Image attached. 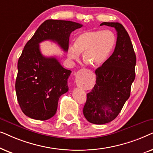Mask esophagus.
Returning <instances> with one entry per match:
<instances>
[{"instance_id": "1", "label": "esophagus", "mask_w": 153, "mask_h": 153, "mask_svg": "<svg viewBox=\"0 0 153 153\" xmlns=\"http://www.w3.org/2000/svg\"><path fill=\"white\" fill-rule=\"evenodd\" d=\"M91 72V70H88V69H82V70L79 71V72ZM76 85H78L79 87H84V86H86V85H88V83L85 78L76 79Z\"/></svg>"}]
</instances>
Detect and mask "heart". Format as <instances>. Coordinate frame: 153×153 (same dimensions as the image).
<instances>
[{
  "mask_svg": "<svg viewBox=\"0 0 153 153\" xmlns=\"http://www.w3.org/2000/svg\"><path fill=\"white\" fill-rule=\"evenodd\" d=\"M116 43V36L109 30L86 31L79 34L74 46L69 47L68 57L78 60L80 53H83V60L97 68L107 60Z\"/></svg>",
  "mask_w": 153,
  "mask_h": 153,
  "instance_id": "heart-1",
  "label": "heart"
}]
</instances>
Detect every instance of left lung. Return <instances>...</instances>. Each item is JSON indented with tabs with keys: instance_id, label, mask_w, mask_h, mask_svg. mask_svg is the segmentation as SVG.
<instances>
[{
	"instance_id": "1",
	"label": "left lung",
	"mask_w": 153,
	"mask_h": 153,
	"mask_svg": "<svg viewBox=\"0 0 153 153\" xmlns=\"http://www.w3.org/2000/svg\"><path fill=\"white\" fill-rule=\"evenodd\" d=\"M114 27L117 41L114 53L95 70L96 83L87 94L83 113L88 122L103 125L114 120L130 96L135 79L137 58L130 37L118 22H103L100 26Z\"/></svg>"
}]
</instances>
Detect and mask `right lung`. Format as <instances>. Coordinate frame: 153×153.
Listing matches in <instances>:
<instances>
[{
    "label": "right lung",
    "mask_w": 153,
    "mask_h": 153,
    "mask_svg": "<svg viewBox=\"0 0 153 153\" xmlns=\"http://www.w3.org/2000/svg\"><path fill=\"white\" fill-rule=\"evenodd\" d=\"M82 26L70 21L47 20L25 45L18 60L15 89L21 109L29 118L46 120L56 114L58 100L68 91L72 72L56 58L44 56L39 43L51 40L67 52L70 33Z\"/></svg>",
    "instance_id": "1"
}]
</instances>
